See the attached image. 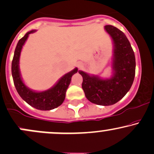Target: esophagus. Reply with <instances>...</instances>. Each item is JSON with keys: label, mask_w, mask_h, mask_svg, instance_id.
<instances>
[{"label": "esophagus", "mask_w": 154, "mask_h": 154, "mask_svg": "<svg viewBox=\"0 0 154 154\" xmlns=\"http://www.w3.org/2000/svg\"><path fill=\"white\" fill-rule=\"evenodd\" d=\"M78 67H79V68H81V66H80V65H78Z\"/></svg>", "instance_id": "obj_1"}]
</instances>
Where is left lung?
Here are the masks:
<instances>
[{"label": "left lung", "instance_id": "left-lung-1", "mask_svg": "<svg viewBox=\"0 0 154 154\" xmlns=\"http://www.w3.org/2000/svg\"><path fill=\"white\" fill-rule=\"evenodd\" d=\"M114 44L113 70L110 79H100L79 71L82 76V88L93 103L110 106L117 103L130 91L135 75V57L131 45L123 32L112 25L105 26Z\"/></svg>", "mask_w": 154, "mask_h": 154}]
</instances>
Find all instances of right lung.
Instances as JSON below:
<instances>
[{"label":"right lung","instance_id":"add662e5","mask_svg":"<svg viewBox=\"0 0 154 154\" xmlns=\"http://www.w3.org/2000/svg\"><path fill=\"white\" fill-rule=\"evenodd\" d=\"M35 30H32L26 33V35L19 40L16 47L14 55L11 63V73L14 83L19 95L23 100H25L31 106L39 110L47 111L54 109L61 106L66 96V92L70 82L72 75L77 73L78 69L75 68L64 76H63L56 85L51 89L43 92H35L29 89L22 82L19 69V56L22 46L31 33Z\"/></svg>","mask_w":154,"mask_h":154}]
</instances>
